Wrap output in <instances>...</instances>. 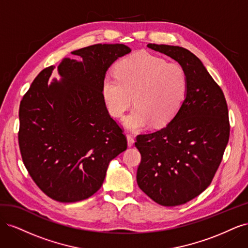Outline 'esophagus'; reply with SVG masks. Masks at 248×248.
<instances>
[{"mask_svg":"<svg viewBox=\"0 0 248 248\" xmlns=\"http://www.w3.org/2000/svg\"><path fill=\"white\" fill-rule=\"evenodd\" d=\"M134 144V139L130 136V134H127V145L128 147H132Z\"/></svg>","mask_w":248,"mask_h":248,"instance_id":"1","label":"esophagus"}]
</instances>
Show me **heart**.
I'll list each match as a JSON object with an SVG mask.
<instances>
[{"instance_id": "obj_1", "label": "heart", "mask_w": 248, "mask_h": 248, "mask_svg": "<svg viewBox=\"0 0 248 248\" xmlns=\"http://www.w3.org/2000/svg\"><path fill=\"white\" fill-rule=\"evenodd\" d=\"M102 95L111 116L120 118L134 102L124 120L130 130L152 124L164 126L182 108L188 92V79L181 65L147 52L127 57L116 67V77L102 79Z\"/></svg>"}]
</instances>
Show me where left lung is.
Wrapping results in <instances>:
<instances>
[{
	"instance_id": "obj_1",
	"label": "left lung",
	"mask_w": 248,
	"mask_h": 248,
	"mask_svg": "<svg viewBox=\"0 0 248 248\" xmlns=\"http://www.w3.org/2000/svg\"><path fill=\"white\" fill-rule=\"evenodd\" d=\"M155 51L174 59L188 79L182 108L164 128L140 134L141 155L137 172L140 188L157 204H185L212 182L230 138L229 110L220 87L201 60L184 47L152 44Z\"/></svg>"
}]
</instances>
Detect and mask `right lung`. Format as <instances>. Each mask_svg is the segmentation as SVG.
<instances>
[{
  "instance_id": "1",
  "label": "right lung",
  "mask_w": 248,
  "mask_h": 248,
  "mask_svg": "<svg viewBox=\"0 0 248 248\" xmlns=\"http://www.w3.org/2000/svg\"><path fill=\"white\" fill-rule=\"evenodd\" d=\"M124 44H95L74 51L58 66L61 79L43 69L22 97L18 142L30 176L50 199L86 200L98 190L110 160L127 149V140L106 106L102 79Z\"/></svg>"
}]
</instances>
